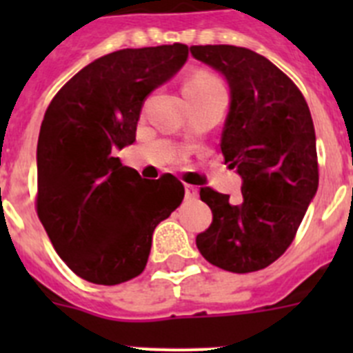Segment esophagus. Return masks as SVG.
Segmentation results:
<instances>
[{
    "label": "esophagus",
    "instance_id": "34e87169",
    "mask_svg": "<svg viewBox=\"0 0 353 353\" xmlns=\"http://www.w3.org/2000/svg\"><path fill=\"white\" fill-rule=\"evenodd\" d=\"M185 198L187 199H196V198H198V187L185 185Z\"/></svg>",
    "mask_w": 353,
    "mask_h": 353
}]
</instances>
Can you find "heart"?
I'll list each match as a JSON object with an SVG mask.
<instances>
[{"mask_svg": "<svg viewBox=\"0 0 353 353\" xmlns=\"http://www.w3.org/2000/svg\"><path fill=\"white\" fill-rule=\"evenodd\" d=\"M212 83H219V81L215 79L214 76H210V74H198V76L191 77V79L187 81L185 86H191V84H212Z\"/></svg>", "mask_w": 353, "mask_h": 353, "instance_id": "heart-1", "label": "heart"}]
</instances>
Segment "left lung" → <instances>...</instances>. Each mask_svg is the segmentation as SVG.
Returning <instances> with one entry per match:
<instances>
[{
  "label": "left lung",
  "mask_w": 353,
  "mask_h": 353,
  "mask_svg": "<svg viewBox=\"0 0 353 353\" xmlns=\"http://www.w3.org/2000/svg\"><path fill=\"white\" fill-rule=\"evenodd\" d=\"M191 54L230 84L221 152L242 176L239 203L212 187L199 189L214 219L196 245L219 269L256 272L290 248L316 194L313 118L301 90L265 56L236 46H192Z\"/></svg>",
  "instance_id": "obj_1"
}]
</instances>
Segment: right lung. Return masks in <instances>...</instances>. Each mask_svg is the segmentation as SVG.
<instances>
[{"label": "right lung", "instance_id": "obj_1", "mask_svg": "<svg viewBox=\"0 0 353 353\" xmlns=\"http://www.w3.org/2000/svg\"><path fill=\"white\" fill-rule=\"evenodd\" d=\"M185 43L120 49L79 70L43 114L37 214L76 276L113 286L139 276L152 235L182 203L173 174L143 180L113 157L136 141L143 102L185 63Z\"/></svg>", "mask_w": 353, "mask_h": 353}]
</instances>
